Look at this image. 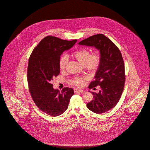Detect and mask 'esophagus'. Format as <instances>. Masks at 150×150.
I'll return each instance as SVG.
<instances>
[{
    "instance_id": "34e87169",
    "label": "esophagus",
    "mask_w": 150,
    "mask_h": 150,
    "mask_svg": "<svg viewBox=\"0 0 150 150\" xmlns=\"http://www.w3.org/2000/svg\"><path fill=\"white\" fill-rule=\"evenodd\" d=\"M74 92H80V93H83L84 92V91L83 90H81V89H74Z\"/></svg>"
}]
</instances>
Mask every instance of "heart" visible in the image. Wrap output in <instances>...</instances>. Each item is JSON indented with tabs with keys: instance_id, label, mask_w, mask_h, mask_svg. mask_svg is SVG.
I'll use <instances>...</instances> for the list:
<instances>
[{
	"instance_id": "heart-1",
	"label": "heart",
	"mask_w": 150,
	"mask_h": 150,
	"mask_svg": "<svg viewBox=\"0 0 150 150\" xmlns=\"http://www.w3.org/2000/svg\"><path fill=\"white\" fill-rule=\"evenodd\" d=\"M72 57L77 60L80 64L84 65L86 70L90 71H95L99 67L100 62V53L95 52L90 54V52L87 50H81L75 52L72 54ZM68 58L66 55L61 57L59 60V69L61 70H64L67 62ZM72 84L75 86H81L84 84V79L77 77L72 79Z\"/></svg>"
}]
</instances>
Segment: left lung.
<instances>
[{"instance_id":"obj_1","label":"left lung","mask_w":150,"mask_h":150,"mask_svg":"<svg viewBox=\"0 0 150 150\" xmlns=\"http://www.w3.org/2000/svg\"><path fill=\"white\" fill-rule=\"evenodd\" d=\"M79 44L94 47L100 51V66L89 88L100 86V90L98 93L92 92L93 100L86 107L94 113L103 114L116 105L124 89L125 68L121 52L110 39L100 34L90 36Z\"/></svg>"}]
</instances>
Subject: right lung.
Masks as SVG:
<instances>
[{"mask_svg": "<svg viewBox=\"0 0 150 150\" xmlns=\"http://www.w3.org/2000/svg\"><path fill=\"white\" fill-rule=\"evenodd\" d=\"M76 42L47 36L37 45L29 58L27 76L30 93L37 107L52 116L64 112L74 93L73 89L68 87L61 92L55 89L51 82L59 74L61 55Z\"/></svg>", "mask_w": 150, "mask_h": 150, "instance_id": "right-lung-1", "label": "right lung"}]
</instances>
